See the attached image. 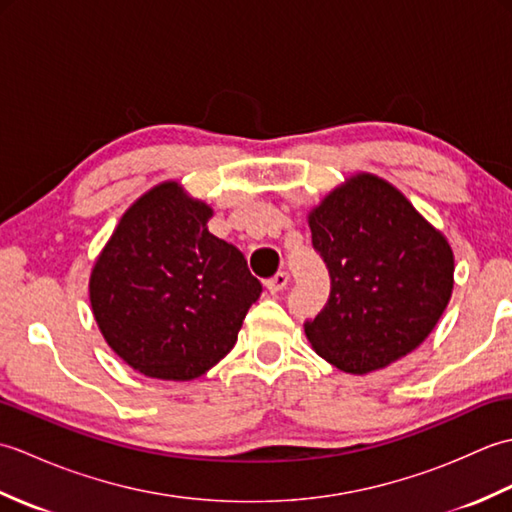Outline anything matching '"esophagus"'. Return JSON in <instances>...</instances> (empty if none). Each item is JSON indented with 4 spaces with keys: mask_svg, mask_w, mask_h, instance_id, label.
I'll return each instance as SVG.
<instances>
[{
    "mask_svg": "<svg viewBox=\"0 0 512 512\" xmlns=\"http://www.w3.org/2000/svg\"><path fill=\"white\" fill-rule=\"evenodd\" d=\"M288 281H290L288 273H277L275 277H270L266 281V288H268V292H273V295H277V292H281V290L288 286Z\"/></svg>",
    "mask_w": 512,
    "mask_h": 512,
    "instance_id": "34e87169",
    "label": "esophagus"
}]
</instances>
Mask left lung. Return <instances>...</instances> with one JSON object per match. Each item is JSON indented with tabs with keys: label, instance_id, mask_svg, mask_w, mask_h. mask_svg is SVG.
I'll list each match as a JSON object with an SVG mask.
<instances>
[{
	"label": "left lung",
	"instance_id": "left-lung-1",
	"mask_svg": "<svg viewBox=\"0 0 512 512\" xmlns=\"http://www.w3.org/2000/svg\"><path fill=\"white\" fill-rule=\"evenodd\" d=\"M330 297L306 336L347 374L387 367L427 339L453 290V253L398 189L356 176L310 213Z\"/></svg>",
	"mask_w": 512,
	"mask_h": 512
}]
</instances>
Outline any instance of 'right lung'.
<instances>
[{
  "label": "right lung",
  "instance_id": "add662e5",
  "mask_svg": "<svg viewBox=\"0 0 512 512\" xmlns=\"http://www.w3.org/2000/svg\"><path fill=\"white\" fill-rule=\"evenodd\" d=\"M209 217L176 182L160 184L123 215L92 270L94 319L140 374L202 376L233 350L262 295L242 250L209 233Z\"/></svg>",
  "mask_w": 512,
  "mask_h": 512
}]
</instances>
